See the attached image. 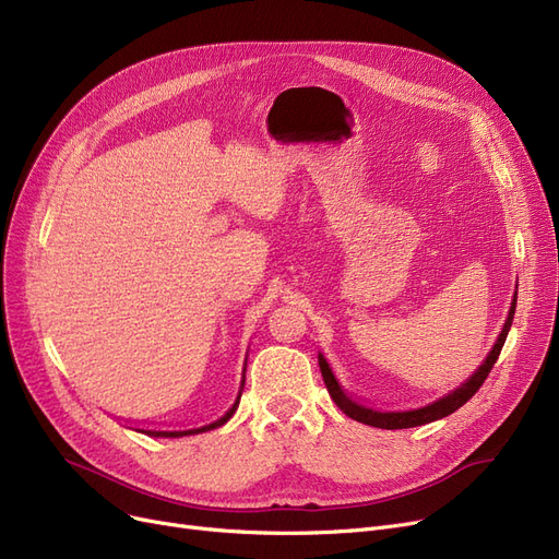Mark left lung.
Wrapping results in <instances>:
<instances>
[{"label": "left lung", "instance_id": "obj_1", "mask_svg": "<svg viewBox=\"0 0 559 559\" xmlns=\"http://www.w3.org/2000/svg\"><path fill=\"white\" fill-rule=\"evenodd\" d=\"M513 313H515V295H513V301H511V308H509V316H507V322L502 326V334L498 336V341H495L492 349L488 353V357L484 359V364L474 370V376L463 382L459 389H453L451 394L442 396L440 401L430 403V405H424V407H417V409H403V412H382V409H373L368 405H361L357 401L349 399L345 391L341 389L338 380L334 378L332 368H329L326 359L322 355H318V361H320V370H322V378H324V384H326V391L329 396L334 399V403L345 412V415L349 419H355L359 424H366V426H376V428H386V430H399V428H415V426H424V424H430V421H438L442 417H449L451 412H456L459 407H463L474 394H477L479 386L484 384V380L488 378V373L492 370L495 361H498L500 353H502V345L507 341V334L511 329V322H513Z\"/></svg>", "mask_w": 559, "mask_h": 559}]
</instances>
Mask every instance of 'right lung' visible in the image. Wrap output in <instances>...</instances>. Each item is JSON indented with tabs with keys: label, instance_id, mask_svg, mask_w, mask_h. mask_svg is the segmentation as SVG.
Returning <instances> with one entry per match:
<instances>
[{
	"label": "right lung",
	"instance_id": "right-lung-1",
	"mask_svg": "<svg viewBox=\"0 0 559 559\" xmlns=\"http://www.w3.org/2000/svg\"><path fill=\"white\" fill-rule=\"evenodd\" d=\"M246 370V368H243ZM241 389H243V380H241ZM241 389H239V396H237V401H235V405L225 412V415L221 417V419H216L214 424H206V426H200V428H189V430H144V428H135V430H140V432H147V436H152V438H183V436H198V432H206V430H212V428H218V426H223L227 419H230L233 415H235V409H237V405H239V399H241Z\"/></svg>",
	"mask_w": 559,
	"mask_h": 559
}]
</instances>
